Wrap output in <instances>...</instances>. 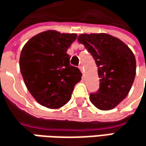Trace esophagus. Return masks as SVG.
<instances>
[{"mask_svg": "<svg viewBox=\"0 0 146 146\" xmlns=\"http://www.w3.org/2000/svg\"><path fill=\"white\" fill-rule=\"evenodd\" d=\"M79 69H80V71L82 73V75H84V69H83L82 65H80V66H79Z\"/></svg>", "mask_w": 146, "mask_h": 146, "instance_id": "obj_1", "label": "esophagus"}]
</instances>
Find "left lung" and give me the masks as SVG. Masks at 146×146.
Instances as JSON below:
<instances>
[{"instance_id":"obj_1","label":"left lung","mask_w":146,"mask_h":146,"mask_svg":"<svg viewBox=\"0 0 146 146\" xmlns=\"http://www.w3.org/2000/svg\"><path fill=\"white\" fill-rule=\"evenodd\" d=\"M77 40L93 56L100 87L90 94L91 102L100 110H111L129 94L136 74L134 53L119 38L110 34L82 33Z\"/></svg>"}]
</instances>
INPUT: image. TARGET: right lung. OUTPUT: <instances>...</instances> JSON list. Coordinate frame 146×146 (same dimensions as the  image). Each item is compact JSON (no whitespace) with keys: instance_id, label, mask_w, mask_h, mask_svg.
<instances>
[{"instance_id":"add662e5","label":"right lung","mask_w":146,"mask_h":146,"mask_svg":"<svg viewBox=\"0 0 146 146\" xmlns=\"http://www.w3.org/2000/svg\"><path fill=\"white\" fill-rule=\"evenodd\" d=\"M76 33L47 30L31 38L20 54L19 66L27 90L40 105L51 109L63 107L82 80L78 68L70 64L68 48Z\"/></svg>"}]
</instances>
